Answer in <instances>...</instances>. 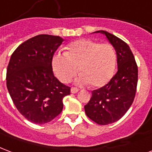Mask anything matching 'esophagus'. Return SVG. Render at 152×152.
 I'll return each instance as SVG.
<instances>
[{"label":"esophagus","instance_id":"1","mask_svg":"<svg viewBox=\"0 0 152 152\" xmlns=\"http://www.w3.org/2000/svg\"><path fill=\"white\" fill-rule=\"evenodd\" d=\"M78 91H79V89L76 88H71V93H78Z\"/></svg>","mask_w":152,"mask_h":152}]
</instances>
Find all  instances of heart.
Wrapping results in <instances>:
<instances>
[{
	"instance_id": "obj_1",
	"label": "heart",
	"mask_w": 152,
	"mask_h": 152,
	"mask_svg": "<svg viewBox=\"0 0 152 152\" xmlns=\"http://www.w3.org/2000/svg\"><path fill=\"white\" fill-rule=\"evenodd\" d=\"M117 65V55L111 45L100 44L83 39L70 43L66 52L59 51L52 58V67L57 78L64 83L70 81L78 72L76 85L102 87L112 78Z\"/></svg>"
}]
</instances>
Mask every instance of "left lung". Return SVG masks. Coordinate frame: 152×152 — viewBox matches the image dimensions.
Listing matches in <instances>:
<instances>
[{
  "instance_id": "obj_1",
  "label": "left lung",
  "mask_w": 152,
  "mask_h": 152,
  "mask_svg": "<svg viewBox=\"0 0 152 152\" xmlns=\"http://www.w3.org/2000/svg\"><path fill=\"white\" fill-rule=\"evenodd\" d=\"M93 33L104 34L113 47L118 72L107 85L92 92L85 110L93 122L108 125L118 121L133 103L138 83V67L130 47L124 41L104 30Z\"/></svg>"
}]
</instances>
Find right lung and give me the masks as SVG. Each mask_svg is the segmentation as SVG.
<instances>
[{
	"instance_id": "obj_1",
	"label": "right lung",
	"mask_w": 152,
	"mask_h": 152,
	"mask_svg": "<svg viewBox=\"0 0 152 152\" xmlns=\"http://www.w3.org/2000/svg\"><path fill=\"white\" fill-rule=\"evenodd\" d=\"M64 42L59 36L39 34L13 51L6 72V85L18 110L35 124L53 120L63 110L70 87L54 76L52 58Z\"/></svg>"
}]
</instances>
